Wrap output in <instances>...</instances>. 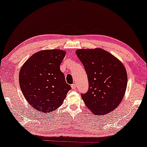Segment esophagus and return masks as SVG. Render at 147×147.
<instances>
[{
    "instance_id": "1",
    "label": "esophagus",
    "mask_w": 147,
    "mask_h": 147,
    "mask_svg": "<svg viewBox=\"0 0 147 147\" xmlns=\"http://www.w3.org/2000/svg\"><path fill=\"white\" fill-rule=\"evenodd\" d=\"M76 87V85L75 84H73L71 85V88H72V89H73V90L75 89Z\"/></svg>"
}]
</instances>
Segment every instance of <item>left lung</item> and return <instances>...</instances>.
<instances>
[{"label": "left lung", "instance_id": "obj_1", "mask_svg": "<svg viewBox=\"0 0 147 147\" xmlns=\"http://www.w3.org/2000/svg\"><path fill=\"white\" fill-rule=\"evenodd\" d=\"M88 76L89 88L81 94L84 103L96 115H106L117 108L127 87L126 70L117 58L101 48L76 51Z\"/></svg>", "mask_w": 147, "mask_h": 147}]
</instances>
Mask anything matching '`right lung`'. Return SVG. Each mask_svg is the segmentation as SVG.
<instances>
[{
  "instance_id": "1",
  "label": "right lung",
  "mask_w": 147,
  "mask_h": 147,
  "mask_svg": "<svg viewBox=\"0 0 147 147\" xmlns=\"http://www.w3.org/2000/svg\"><path fill=\"white\" fill-rule=\"evenodd\" d=\"M65 51L45 50L34 53L20 69L21 90L28 103L41 113H50L61 105L71 90L60 64Z\"/></svg>"
}]
</instances>
